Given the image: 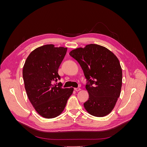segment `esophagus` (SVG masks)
I'll return each mask as SVG.
<instances>
[{
  "mask_svg": "<svg viewBox=\"0 0 147 147\" xmlns=\"http://www.w3.org/2000/svg\"><path fill=\"white\" fill-rule=\"evenodd\" d=\"M81 90V89L80 88H75V91H80Z\"/></svg>",
  "mask_w": 147,
  "mask_h": 147,
  "instance_id": "obj_1",
  "label": "esophagus"
}]
</instances>
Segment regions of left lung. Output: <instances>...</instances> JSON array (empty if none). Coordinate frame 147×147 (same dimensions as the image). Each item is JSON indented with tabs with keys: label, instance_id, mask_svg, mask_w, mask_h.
I'll return each mask as SVG.
<instances>
[{
	"label": "left lung",
	"instance_id": "left-lung-1",
	"mask_svg": "<svg viewBox=\"0 0 147 147\" xmlns=\"http://www.w3.org/2000/svg\"><path fill=\"white\" fill-rule=\"evenodd\" d=\"M69 55L80 65L86 79L89 99L84 103V108L94 117L107 115L121 92L122 69L118 59L107 48L96 44L77 48Z\"/></svg>",
	"mask_w": 147,
	"mask_h": 147
}]
</instances>
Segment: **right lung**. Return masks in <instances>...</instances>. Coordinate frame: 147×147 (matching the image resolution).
Returning a JSON list of instances; mask_svg holds the SVG:
<instances>
[{
    "label": "right lung",
    "instance_id": "right-lung-1",
    "mask_svg": "<svg viewBox=\"0 0 147 147\" xmlns=\"http://www.w3.org/2000/svg\"><path fill=\"white\" fill-rule=\"evenodd\" d=\"M67 48L46 45L34 50L26 59L23 70L28 98L37 112L45 118L63 112L73 88H63L58 69Z\"/></svg>",
    "mask_w": 147,
    "mask_h": 147
}]
</instances>
